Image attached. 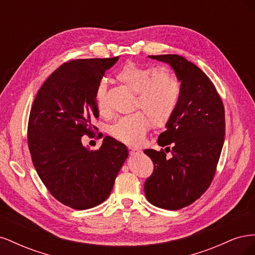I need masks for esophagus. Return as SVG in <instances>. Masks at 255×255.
Returning <instances> with one entry per match:
<instances>
[{"label": "esophagus", "mask_w": 255, "mask_h": 255, "mask_svg": "<svg viewBox=\"0 0 255 255\" xmlns=\"http://www.w3.org/2000/svg\"><path fill=\"white\" fill-rule=\"evenodd\" d=\"M128 151H129V155H132V156L137 155V154H139L141 152V151H139V150L136 149V148H133V146H128Z\"/></svg>", "instance_id": "1"}]
</instances>
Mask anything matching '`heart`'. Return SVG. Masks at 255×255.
Here are the masks:
<instances>
[{
    "label": "heart",
    "instance_id": "1",
    "mask_svg": "<svg viewBox=\"0 0 255 255\" xmlns=\"http://www.w3.org/2000/svg\"><path fill=\"white\" fill-rule=\"evenodd\" d=\"M117 80L133 92V107L141 112L123 116L110 128L111 135L128 144H139L150 128L164 127L179 103L181 88L169 68L150 67L128 63L116 74ZM95 102L101 113L107 112L106 87L100 81L95 90Z\"/></svg>",
    "mask_w": 255,
    "mask_h": 255
}]
</instances>
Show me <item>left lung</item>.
Segmentation results:
<instances>
[{
    "label": "left lung",
    "instance_id": "obj_1",
    "mask_svg": "<svg viewBox=\"0 0 255 255\" xmlns=\"http://www.w3.org/2000/svg\"><path fill=\"white\" fill-rule=\"evenodd\" d=\"M168 64L181 83L179 103L157 143L173 146V156L164 150H144L154 171L144 183L148 201L175 211L195 202L210 186L221 154L226 134L225 107L206 74L176 54L151 55Z\"/></svg>",
    "mask_w": 255,
    "mask_h": 255
}]
</instances>
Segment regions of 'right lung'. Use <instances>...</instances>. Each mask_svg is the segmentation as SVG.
Listing matches in <instances>:
<instances>
[{"label": "right lung", "mask_w": 255, "mask_h": 255, "mask_svg": "<svg viewBox=\"0 0 255 255\" xmlns=\"http://www.w3.org/2000/svg\"><path fill=\"white\" fill-rule=\"evenodd\" d=\"M119 57L69 61L43 83L30 110L27 142L33 164L50 194L74 210L105 201L128 156L126 144L104 137L97 151L82 143L99 117L95 90Z\"/></svg>", "instance_id": "1"}]
</instances>
